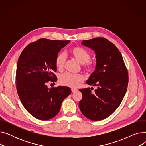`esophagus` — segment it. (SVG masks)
<instances>
[{
  "mask_svg": "<svg viewBox=\"0 0 146 146\" xmlns=\"http://www.w3.org/2000/svg\"><path fill=\"white\" fill-rule=\"evenodd\" d=\"M77 90H78V89L72 88V92H76V91H77Z\"/></svg>",
  "mask_w": 146,
  "mask_h": 146,
  "instance_id": "34e87169",
  "label": "esophagus"
}]
</instances>
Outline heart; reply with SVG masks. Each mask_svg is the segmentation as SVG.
<instances>
[{
    "instance_id": "b5f03b06",
    "label": "heart",
    "mask_w": 146,
    "mask_h": 146,
    "mask_svg": "<svg viewBox=\"0 0 146 146\" xmlns=\"http://www.w3.org/2000/svg\"><path fill=\"white\" fill-rule=\"evenodd\" d=\"M71 53L75 59L82 64H84L83 68L88 72H92L95 69V64L89 62L90 59V54L85 49L81 47H75L71 50ZM66 56L64 52L60 53L56 58V65L58 69H62L66 63ZM83 77L80 74H72L66 73L61 74L59 78V82L61 85L76 88L83 82Z\"/></svg>"
}]
</instances>
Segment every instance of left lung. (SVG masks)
Here are the masks:
<instances>
[{
  "instance_id": "8db88e82",
  "label": "left lung",
  "mask_w": 146,
  "mask_h": 146,
  "mask_svg": "<svg viewBox=\"0 0 146 146\" xmlns=\"http://www.w3.org/2000/svg\"><path fill=\"white\" fill-rule=\"evenodd\" d=\"M82 44L94 51L95 71L86 83L97 86L80 89L82 99L79 108L84 116L92 121L108 117L121 104L127 89L128 74L122 56L113 43L104 38L82 41Z\"/></svg>"
}]
</instances>
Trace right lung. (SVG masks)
<instances>
[{
    "instance_id": "obj_1",
    "label": "right lung",
    "mask_w": 146,
    "mask_h": 146,
    "mask_svg": "<svg viewBox=\"0 0 146 146\" xmlns=\"http://www.w3.org/2000/svg\"><path fill=\"white\" fill-rule=\"evenodd\" d=\"M70 41L40 39L21 52L16 72L17 89L26 110L36 119L45 121L59 112L64 99L71 94L67 86L49 89L48 81L56 82V58Z\"/></svg>"
}]
</instances>
